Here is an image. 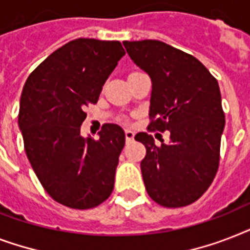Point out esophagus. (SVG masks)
I'll return each instance as SVG.
<instances>
[{"label":"esophagus","instance_id":"1","mask_svg":"<svg viewBox=\"0 0 250 250\" xmlns=\"http://www.w3.org/2000/svg\"><path fill=\"white\" fill-rule=\"evenodd\" d=\"M125 139H127V140H133V137H135V132H133L132 129H125Z\"/></svg>","mask_w":250,"mask_h":250}]
</instances>
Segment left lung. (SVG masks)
I'll return each mask as SVG.
<instances>
[{
    "instance_id": "1",
    "label": "left lung",
    "mask_w": 250,
    "mask_h": 250,
    "mask_svg": "<svg viewBox=\"0 0 250 250\" xmlns=\"http://www.w3.org/2000/svg\"><path fill=\"white\" fill-rule=\"evenodd\" d=\"M133 63L152 80L150 127L170 131V143L157 145L137 133L146 148L141 174L152 200L180 208L205 193L219 165L225 113L217 79L190 54L158 40L123 41Z\"/></svg>"
}]
</instances>
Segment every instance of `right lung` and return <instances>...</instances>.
I'll list each match as a JSON object with an SVG mask.
<instances>
[{
    "instance_id": "obj_1",
    "label": "right lung",
    "mask_w": 250,
    "mask_h": 250,
    "mask_svg": "<svg viewBox=\"0 0 250 250\" xmlns=\"http://www.w3.org/2000/svg\"><path fill=\"white\" fill-rule=\"evenodd\" d=\"M125 52L119 41L72 40L41 62L23 86L18 125L25 154L49 196L72 209H90L109 198L125 143L118 125L98 139L83 137L85 107Z\"/></svg>"
}]
</instances>
